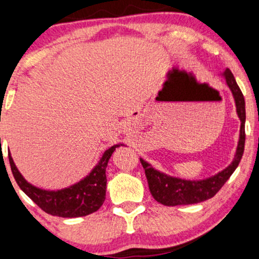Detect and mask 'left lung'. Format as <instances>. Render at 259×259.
I'll return each mask as SVG.
<instances>
[{
	"mask_svg": "<svg viewBox=\"0 0 259 259\" xmlns=\"http://www.w3.org/2000/svg\"><path fill=\"white\" fill-rule=\"evenodd\" d=\"M226 77V82L232 90L233 96H234L236 112L241 120V126H240V139L236 148V154L233 163L226 167L223 171L217 174L212 177H208L206 180L201 181H187L176 179V177H170L154 170L148 163L145 160L140 159L143 169H145L146 177L148 181L149 191H151L152 197L160 204L165 206H176V205H189L198 204V202L205 201L207 199L212 198L216 193L222 188L224 183L228 181L232 176L236 167L241 160L242 154H244L245 148V99L240 90L238 83L233 76L232 71L227 68L226 72L223 73Z\"/></svg>",
	"mask_w": 259,
	"mask_h": 259,
	"instance_id": "8db88e82",
	"label": "left lung"
}]
</instances>
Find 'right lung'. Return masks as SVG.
Listing matches in <instances>:
<instances>
[{
    "instance_id": "obj_1",
    "label": "right lung",
    "mask_w": 259,
    "mask_h": 259,
    "mask_svg": "<svg viewBox=\"0 0 259 259\" xmlns=\"http://www.w3.org/2000/svg\"><path fill=\"white\" fill-rule=\"evenodd\" d=\"M1 140V139H0ZM120 145H114L105 152L95 169L89 176L74 186L61 191H43L31 186L18 171L11 153L8 154L9 165L18 186L37 206L53 216L59 217H83L98 211L106 198V167L114 149Z\"/></svg>"
}]
</instances>
